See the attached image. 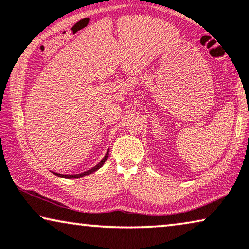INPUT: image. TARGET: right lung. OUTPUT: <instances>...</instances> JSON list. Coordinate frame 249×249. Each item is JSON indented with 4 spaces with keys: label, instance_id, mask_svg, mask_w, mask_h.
I'll use <instances>...</instances> for the list:
<instances>
[{
    "label": "right lung",
    "instance_id": "add662e5",
    "mask_svg": "<svg viewBox=\"0 0 249 249\" xmlns=\"http://www.w3.org/2000/svg\"><path fill=\"white\" fill-rule=\"evenodd\" d=\"M108 156H109V149L107 150V152H106L105 157L101 159L99 163L95 165V166H93L92 168H90V170H88L86 172H83V173H79V174H60V173H55V172H53V174H55L57 177H60V178H82V177H85V175H89L91 173H93V172L98 171L99 168H100L102 165L105 164V161L107 160L108 159Z\"/></svg>",
    "mask_w": 249,
    "mask_h": 249
}]
</instances>
